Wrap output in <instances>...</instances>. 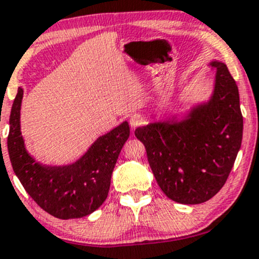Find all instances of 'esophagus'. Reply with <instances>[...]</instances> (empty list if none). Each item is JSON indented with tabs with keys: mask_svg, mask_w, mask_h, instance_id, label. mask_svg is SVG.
<instances>
[{
	"mask_svg": "<svg viewBox=\"0 0 259 259\" xmlns=\"http://www.w3.org/2000/svg\"><path fill=\"white\" fill-rule=\"evenodd\" d=\"M130 124H131V127H132V128H137V127L142 126V124H144V118L138 114L132 115V116H131V118H130Z\"/></svg>",
	"mask_w": 259,
	"mask_h": 259,
	"instance_id": "esophagus-1",
	"label": "esophagus"
}]
</instances>
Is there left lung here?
Listing matches in <instances>:
<instances>
[{"label": "left lung", "instance_id": "1", "mask_svg": "<svg viewBox=\"0 0 259 259\" xmlns=\"http://www.w3.org/2000/svg\"><path fill=\"white\" fill-rule=\"evenodd\" d=\"M211 97L188 114L138 127L159 187L181 204L207 202L222 190L241 148L243 118L236 82L228 67L211 61Z\"/></svg>", "mask_w": 259, "mask_h": 259}]
</instances>
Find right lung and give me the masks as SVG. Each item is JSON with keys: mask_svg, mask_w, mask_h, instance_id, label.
Listing matches in <instances>:
<instances>
[{"mask_svg": "<svg viewBox=\"0 0 259 259\" xmlns=\"http://www.w3.org/2000/svg\"><path fill=\"white\" fill-rule=\"evenodd\" d=\"M23 89L18 88L10 116L8 154L20 184L36 204L59 219L89 215L106 199L118 155L130 137L124 121L100 136L75 162L51 166L37 162L25 149L20 132Z\"/></svg>", "mask_w": 259, "mask_h": 259, "instance_id": "1", "label": "right lung"}]
</instances>
